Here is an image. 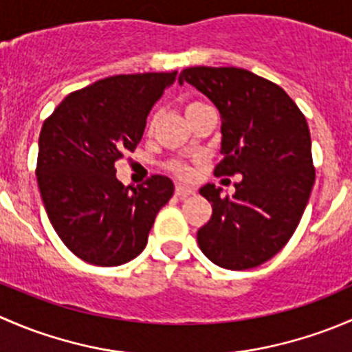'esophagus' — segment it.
I'll return each instance as SVG.
<instances>
[{"label":"esophagus","mask_w":352,"mask_h":352,"mask_svg":"<svg viewBox=\"0 0 352 352\" xmlns=\"http://www.w3.org/2000/svg\"><path fill=\"white\" fill-rule=\"evenodd\" d=\"M190 194H194V190L190 189V187L182 186V184H177V186H175V196H177V197L184 199V197L190 196Z\"/></svg>","instance_id":"obj_1"}]
</instances>
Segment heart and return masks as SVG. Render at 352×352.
Instances as JSON below:
<instances>
[{"label": "heart", "instance_id": "heart-1", "mask_svg": "<svg viewBox=\"0 0 352 352\" xmlns=\"http://www.w3.org/2000/svg\"><path fill=\"white\" fill-rule=\"evenodd\" d=\"M201 107H204V104H201V102H189V104L186 105V116H187V113L194 112V110L201 109ZM151 127H153V120L148 124V131H150ZM166 168H168L172 173H175L177 177H182V179H186V177L190 175L189 163L184 162V160H179V158L170 160V162L166 163Z\"/></svg>", "mask_w": 352, "mask_h": 352}]
</instances>
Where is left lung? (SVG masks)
<instances>
[{
  "mask_svg": "<svg viewBox=\"0 0 352 352\" xmlns=\"http://www.w3.org/2000/svg\"><path fill=\"white\" fill-rule=\"evenodd\" d=\"M184 81L221 113L223 160L214 175H242L232 197L212 184L199 190L212 206L199 248L219 267H257L289 242L307 208L315 182L307 119L279 85L242 67H187Z\"/></svg>",
  "mask_w": 352,
  "mask_h": 352,
  "instance_id": "obj_1",
  "label": "left lung"
}]
</instances>
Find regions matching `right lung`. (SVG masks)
Here are the masks:
<instances>
[{
  "mask_svg": "<svg viewBox=\"0 0 352 352\" xmlns=\"http://www.w3.org/2000/svg\"><path fill=\"white\" fill-rule=\"evenodd\" d=\"M175 80L177 71L104 78L71 91L42 124L35 168L41 197L59 239L88 264L138 257L173 196L168 177L126 187L113 165L136 150L151 107Z\"/></svg>",
  "mask_w": 352,
  "mask_h": 352,
  "instance_id": "1",
  "label": "right lung"
}]
</instances>
